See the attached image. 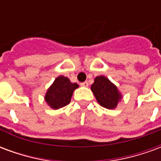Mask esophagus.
Segmentation results:
<instances>
[{"mask_svg": "<svg viewBox=\"0 0 161 161\" xmlns=\"http://www.w3.org/2000/svg\"><path fill=\"white\" fill-rule=\"evenodd\" d=\"M81 86H83V87H88V85H89V84H88V82H84V83H81Z\"/></svg>", "mask_w": 161, "mask_h": 161, "instance_id": "1", "label": "esophagus"}]
</instances>
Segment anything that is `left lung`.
I'll return each instance as SVG.
<instances>
[{"label":"left lung","instance_id":"1","mask_svg":"<svg viewBox=\"0 0 161 161\" xmlns=\"http://www.w3.org/2000/svg\"><path fill=\"white\" fill-rule=\"evenodd\" d=\"M98 103L106 108H115L121 99V94L117 88L107 77L99 76L95 78L94 84L91 85Z\"/></svg>","mask_w":161,"mask_h":161}]
</instances>
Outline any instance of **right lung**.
<instances>
[{"instance_id":"1","label":"right lung","mask_w":161,"mask_h":161,"mask_svg":"<svg viewBox=\"0 0 161 161\" xmlns=\"http://www.w3.org/2000/svg\"><path fill=\"white\" fill-rule=\"evenodd\" d=\"M78 87L77 84L70 83L69 78L63 76L58 77L46 92V103L54 109L69 104L74 90Z\"/></svg>"}]
</instances>
